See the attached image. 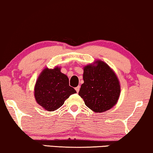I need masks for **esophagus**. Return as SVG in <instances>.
Listing matches in <instances>:
<instances>
[{
  "instance_id": "esophagus-1",
  "label": "esophagus",
  "mask_w": 153,
  "mask_h": 153,
  "mask_svg": "<svg viewBox=\"0 0 153 153\" xmlns=\"http://www.w3.org/2000/svg\"><path fill=\"white\" fill-rule=\"evenodd\" d=\"M75 90H76L77 93H78L79 90H80V86H78V87H76V88H75Z\"/></svg>"
}]
</instances>
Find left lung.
Here are the masks:
<instances>
[{"label":"left lung","instance_id":"left-lung-1","mask_svg":"<svg viewBox=\"0 0 153 153\" xmlns=\"http://www.w3.org/2000/svg\"><path fill=\"white\" fill-rule=\"evenodd\" d=\"M84 83L78 94L88 108L94 112H104L117 104L121 93L117 75L108 64L97 60L83 68Z\"/></svg>","mask_w":153,"mask_h":153}]
</instances>
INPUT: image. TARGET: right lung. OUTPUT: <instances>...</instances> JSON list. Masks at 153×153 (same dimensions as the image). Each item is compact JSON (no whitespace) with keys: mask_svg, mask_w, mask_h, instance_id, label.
I'll return each instance as SVG.
<instances>
[{"mask_svg":"<svg viewBox=\"0 0 153 153\" xmlns=\"http://www.w3.org/2000/svg\"><path fill=\"white\" fill-rule=\"evenodd\" d=\"M76 91L69 86L66 75L61 72V68H45L39 75L34 86L36 103L46 111H53L61 107L65 100Z\"/></svg>","mask_w":153,"mask_h":153,"instance_id":"right-lung-1","label":"right lung"}]
</instances>
